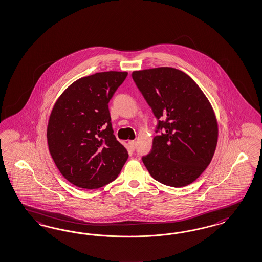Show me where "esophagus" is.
Returning a JSON list of instances; mask_svg holds the SVG:
<instances>
[{"mask_svg": "<svg viewBox=\"0 0 262 262\" xmlns=\"http://www.w3.org/2000/svg\"><path fill=\"white\" fill-rule=\"evenodd\" d=\"M128 144H129V146H130L131 149L134 150L135 148H136V142H135V141H129Z\"/></svg>", "mask_w": 262, "mask_h": 262, "instance_id": "34e87169", "label": "esophagus"}]
</instances>
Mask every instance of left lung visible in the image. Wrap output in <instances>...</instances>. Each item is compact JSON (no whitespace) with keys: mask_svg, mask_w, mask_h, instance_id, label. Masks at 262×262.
Instances as JSON below:
<instances>
[{"mask_svg":"<svg viewBox=\"0 0 262 262\" xmlns=\"http://www.w3.org/2000/svg\"><path fill=\"white\" fill-rule=\"evenodd\" d=\"M132 77L164 133L153 139L142 162L165 186L186 187L208 167L218 140L216 117L209 99L186 73L171 67L134 71Z\"/></svg>","mask_w":262,"mask_h":262,"instance_id":"8db88e82","label":"left lung"}]
</instances>
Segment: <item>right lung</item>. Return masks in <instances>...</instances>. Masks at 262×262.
<instances>
[{
	"instance_id": "add662e5",
	"label": "right lung",
	"mask_w": 262,
	"mask_h": 262,
	"mask_svg": "<svg viewBox=\"0 0 262 262\" xmlns=\"http://www.w3.org/2000/svg\"><path fill=\"white\" fill-rule=\"evenodd\" d=\"M127 72H102L72 83L53 105L47 127L49 151L64 178L95 189L118 177L126 148L113 131L108 103Z\"/></svg>"
}]
</instances>
